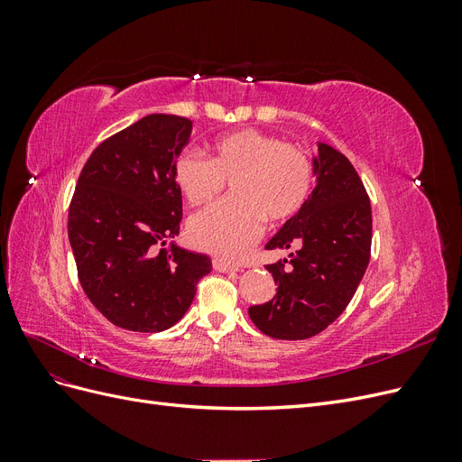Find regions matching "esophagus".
Returning <instances> with one entry per match:
<instances>
[{
	"instance_id": "esophagus-1",
	"label": "esophagus",
	"mask_w": 462,
	"mask_h": 462,
	"mask_svg": "<svg viewBox=\"0 0 462 462\" xmlns=\"http://www.w3.org/2000/svg\"><path fill=\"white\" fill-rule=\"evenodd\" d=\"M212 265H214V270L223 272V273H226V272H239V268H236V265L223 262V260H219V258H214V260H212Z\"/></svg>"
}]
</instances>
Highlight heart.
<instances>
[{
  "label": "heart",
  "mask_w": 462,
  "mask_h": 462,
  "mask_svg": "<svg viewBox=\"0 0 462 462\" xmlns=\"http://www.w3.org/2000/svg\"><path fill=\"white\" fill-rule=\"evenodd\" d=\"M173 177L189 204L200 206L233 187V199L200 209L189 221L194 246L223 260H241L263 233L265 219L297 217L314 187V165L302 148L275 134L241 129L216 138L212 160L183 150Z\"/></svg>",
  "instance_id": "1"
}]
</instances>
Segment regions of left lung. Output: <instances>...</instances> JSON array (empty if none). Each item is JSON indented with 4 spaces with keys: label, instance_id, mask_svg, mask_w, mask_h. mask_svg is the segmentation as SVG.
Wrapping results in <instances>:
<instances>
[{
    "label": "left lung",
    "instance_id": "left-lung-1",
    "mask_svg": "<svg viewBox=\"0 0 462 462\" xmlns=\"http://www.w3.org/2000/svg\"><path fill=\"white\" fill-rule=\"evenodd\" d=\"M309 204L265 245L292 248L268 263L275 297L250 306L254 326L273 339H309L337 319L365 275L372 248V208L365 185L341 152L318 146Z\"/></svg>",
    "mask_w": 462,
    "mask_h": 462
}]
</instances>
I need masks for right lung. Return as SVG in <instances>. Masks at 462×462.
I'll return each instance as SVG.
<instances>
[{
	"instance_id": "right-lung-1",
	"label": "right lung",
	"mask_w": 462,
	"mask_h": 462,
	"mask_svg": "<svg viewBox=\"0 0 462 462\" xmlns=\"http://www.w3.org/2000/svg\"><path fill=\"white\" fill-rule=\"evenodd\" d=\"M190 129L185 117L146 116L97 144L79 175L67 221L79 282L117 328L175 326L212 270L204 254L163 248L183 219L173 162Z\"/></svg>"
}]
</instances>
